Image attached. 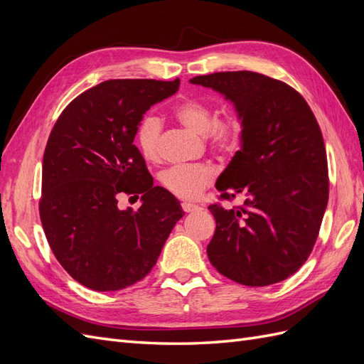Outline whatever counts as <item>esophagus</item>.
<instances>
[{
  "label": "esophagus",
  "instance_id": "obj_1",
  "mask_svg": "<svg viewBox=\"0 0 364 364\" xmlns=\"http://www.w3.org/2000/svg\"><path fill=\"white\" fill-rule=\"evenodd\" d=\"M182 209L185 213H194V211H200L202 206L196 205V203H188V202H183L182 203Z\"/></svg>",
  "mask_w": 364,
  "mask_h": 364
}]
</instances>
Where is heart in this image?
<instances>
[{
	"mask_svg": "<svg viewBox=\"0 0 364 364\" xmlns=\"http://www.w3.org/2000/svg\"><path fill=\"white\" fill-rule=\"evenodd\" d=\"M174 118L185 127L205 136L206 147L228 155L235 151L246 134V121L235 109L217 115L214 103L203 98L188 97L174 106ZM162 121L158 115L147 114L141 118L135 130V141L141 156L149 162L161 158ZM215 179V170L209 162L171 165L159 174V182L165 191L179 199H196Z\"/></svg>",
	"mask_w": 364,
	"mask_h": 364,
	"instance_id": "1",
	"label": "heart"
}]
</instances>
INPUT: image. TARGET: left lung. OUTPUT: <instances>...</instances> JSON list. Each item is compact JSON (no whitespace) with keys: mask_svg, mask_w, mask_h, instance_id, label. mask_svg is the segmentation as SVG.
Here are the masks:
<instances>
[{"mask_svg":"<svg viewBox=\"0 0 364 364\" xmlns=\"http://www.w3.org/2000/svg\"><path fill=\"white\" fill-rule=\"evenodd\" d=\"M191 83L222 92L246 121L243 149L217 182L208 209L215 232L213 266L238 284L264 287L291 277L310 257L329 196L326 150L305 98L285 82L252 71L197 75ZM247 196L226 210L219 203Z\"/></svg>","mask_w":364,"mask_h":364,"instance_id":"1","label":"left lung"}]
</instances>
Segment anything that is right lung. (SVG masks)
Listing matches in <instances>:
<instances>
[{"mask_svg": "<svg viewBox=\"0 0 364 364\" xmlns=\"http://www.w3.org/2000/svg\"><path fill=\"white\" fill-rule=\"evenodd\" d=\"M179 79L106 80L63 109L43 151L39 215L54 257L71 278L115 291L146 278L176 222L178 199L153 186L135 130L150 106L178 91ZM119 193H142L121 212Z\"/></svg>", "mask_w": 364, "mask_h": 364, "instance_id": "add662e5", "label": "right lung"}]
</instances>
